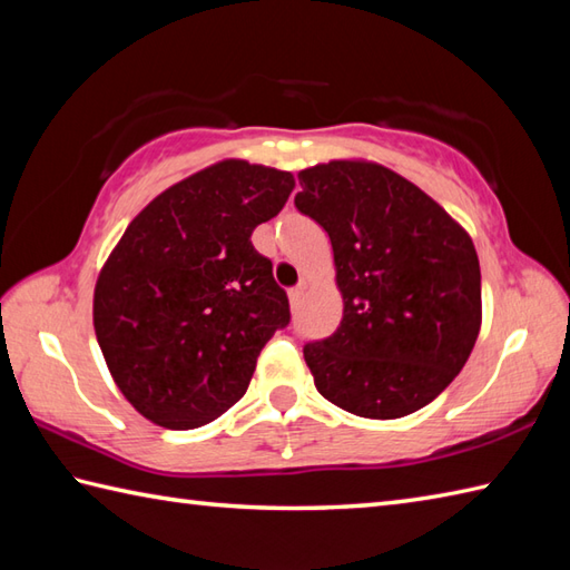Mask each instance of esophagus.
Here are the masks:
<instances>
[{
    "mask_svg": "<svg viewBox=\"0 0 570 570\" xmlns=\"http://www.w3.org/2000/svg\"><path fill=\"white\" fill-rule=\"evenodd\" d=\"M301 298H304V286H296V288H292V292H288V304H292V308H298Z\"/></svg>",
    "mask_w": 570,
    "mask_h": 570,
    "instance_id": "1",
    "label": "esophagus"
}]
</instances>
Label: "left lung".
Returning a JSON list of instances; mask_svg holds the SVG:
<instances>
[{
  "mask_svg": "<svg viewBox=\"0 0 570 570\" xmlns=\"http://www.w3.org/2000/svg\"><path fill=\"white\" fill-rule=\"evenodd\" d=\"M296 208L331 237L343 321L304 347L316 390L362 419H402L463 370L482 325L468 229L392 168L333 159L298 171Z\"/></svg>",
  "mask_w": 570,
  "mask_h": 570,
  "instance_id": "obj_1",
  "label": "left lung"
}]
</instances>
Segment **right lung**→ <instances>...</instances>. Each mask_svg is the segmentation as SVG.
Segmentation results:
<instances>
[{"instance_id":"add662e5","label":"right lung","mask_w":570,"mask_h":570,"mask_svg":"<svg viewBox=\"0 0 570 570\" xmlns=\"http://www.w3.org/2000/svg\"><path fill=\"white\" fill-rule=\"evenodd\" d=\"M296 186L292 171L223 159L159 193L119 237L92 294L115 384L144 419L188 431L247 392L288 323L272 262L252 245Z\"/></svg>"}]
</instances>
